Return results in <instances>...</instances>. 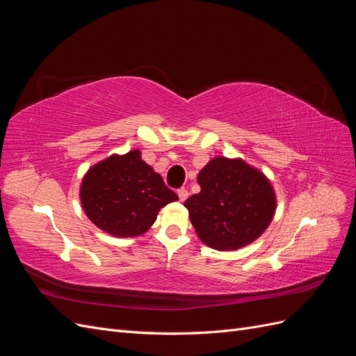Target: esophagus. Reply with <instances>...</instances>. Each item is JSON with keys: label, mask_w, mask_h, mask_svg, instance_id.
<instances>
[{"label": "esophagus", "mask_w": 356, "mask_h": 356, "mask_svg": "<svg viewBox=\"0 0 356 356\" xmlns=\"http://www.w3.org/2000/svg\"><path fill=\"white\" fill-rule=\"evenodd\" d=\"M177 193H178V197H179V200H181V202L187 200V197H188V191H187L186 188H179Z\"/></svg>", "instance_id": "obj_1"}]
</instances>
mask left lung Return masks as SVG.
Wrapping results in <instances>:
<instances>
[{
    "label": "left lung",
    "instance_id": "obj_1",
    "mask_svg": "<svg viewBox=\"0 0 356 356\" xmlns=\"http://www.w3.org/2000/svg\"><path fill=\"white\" fill-rule=\"evenodd\" d=\"M200 193L184 203L199 239L217 251L252 243L270 225L276 193L260 169L241 157L211 159L197 175Z\"/></svg>",
    "mask_w": 356,
    "mask_h": 356
}]
</instances>
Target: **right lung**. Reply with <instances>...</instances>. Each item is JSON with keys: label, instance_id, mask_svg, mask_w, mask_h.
Wrapping results in <instances>:
<instances>
[{"label": "right lung", "instance_id": "add662e5", "mask_svg": "<svg viewBox=\"0 0 356 356\" xmlns=\"http://www.w3.org/2000/svg\"><path fill=\"white\" fill-rule=\"evenodd\" d=\"M178 200L139 149L111 154L89 168L80 184L88 218L115 238H135L154 224L159 211Z\"/></svg>", "mask_w": 356, "mask_h": 356}]
</instances>
